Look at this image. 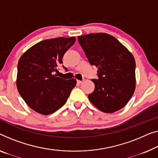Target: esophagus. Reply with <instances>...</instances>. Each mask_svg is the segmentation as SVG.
Returning a JSON list of instances; mask_svg holds the SVG:
<instances>
[{"label": "esophagus", "mask_w": 158, "mask_h": 158, "mask_svg": "<svg viewBox=\"0 0 158 158\" xmlns=\"http://www.w3.org/2000/svg\"><path fill=\"white\" fill-rule=\"evenodd\" d=\"M77 83H78V84H82V83H83V81H80V80H77Z\"/></svg>", "instance_id": "34e87169"}]
</instances>
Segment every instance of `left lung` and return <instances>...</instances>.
<instances>
[{"instance_id":"8db88e82","label":"left lung","mask_w":158,"mask_h":158,"mask_svg":"<svg viewBox=\"0 0 158 158\" xmlns=\"http://www.w3.org/2000/svg\"><path fill=\"white\" fill-rule=\"evenodd\" d=\"M78 40L89 63L98 68V79H91L95 89L89 99L104 113L123 108L135 88V62L132 54L107 33L81 35Z\"/></svg>"}]
</instances>
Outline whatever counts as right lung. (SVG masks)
Listing matches in <instances>:
<instances>
[{
    "label": "right lung",
    "mask_w": 158,
    "mask_h": 158,
    "mask_svg": "<svg viewBox=\"0 0 158 158\" xmlns=\"http://www.w3.org/2000/svg\"><path fill=\"white\" fill-rule=\"evenodd\" d=\"M75 40L74 37L44 40L28 49L19 60L16 85L23 100L35 111L43 115L55 112L76 86V79L66 80L54 74Z\"/></svg>",
    "instance_id": "right-lung-1"
}]
</instances>
